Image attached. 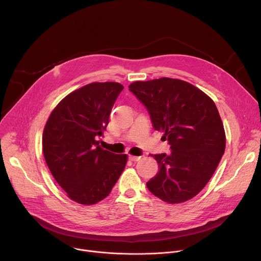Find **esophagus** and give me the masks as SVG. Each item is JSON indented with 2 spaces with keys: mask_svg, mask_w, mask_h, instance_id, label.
I'll use <instances>...</instances> for the list:
<instances>
[{
  "mask_svg": "<svg viewBox=\"0 0 261 261\" xmlns=\"http://www.w3.org/2000/svg\"><path fill=\"white\" fill-rule=\"evenodd\" d=\"M129 159H130L131 161H138V160L140 159V157H137V156H133V155H130V156H129Z\"/></svg>",
  "mask_w": 261,
  "mask_h": 261,
  "instance_id": "obj_1",
  "label": "esophagus"
}]
</instances>
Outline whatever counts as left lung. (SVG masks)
I'll use <instances>...</instances> for the list:
<instances>
[{
	"label": "left lung",
	"mask_w": 261,
	"mask_h": 261,
	"mask_svg": "<svg viewBox=\"0 0 261 261\" xmlns=\"http://www.w3.org/2000/svg\"><path fill=\"white\" fill-rule=\"evenodd\" d=\"M129 90L145 105L155 130L171 153L154 155L159 172L146 182L155 196L181 203L196 196L213 176L225 151L224 126L215 102L193 85L162 77L134 82Z\"/></svg>",
	"instance_id": "8db88e82"
}]
</instances>
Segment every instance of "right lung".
Wrapping results in <instances>:
<instances>
[{
	"mask_svg": "<svg viewBox=\"0 0 261 261\" xmlns=\"http://www.w3.org/2000/svg\"><path fill=\"white\" fill-rule=\"evenodd\" d=\"M124 87L92 83L68 94L54 108L42 135L45 162L67 196L92 205L109 195L128 155L100 147L111 108Z\"/></svg>",
	"mask_w": 261,
	"mask_h": 261,
	"instance_id": "add662e5",
	"label": "right lung"
}]
</instances>
